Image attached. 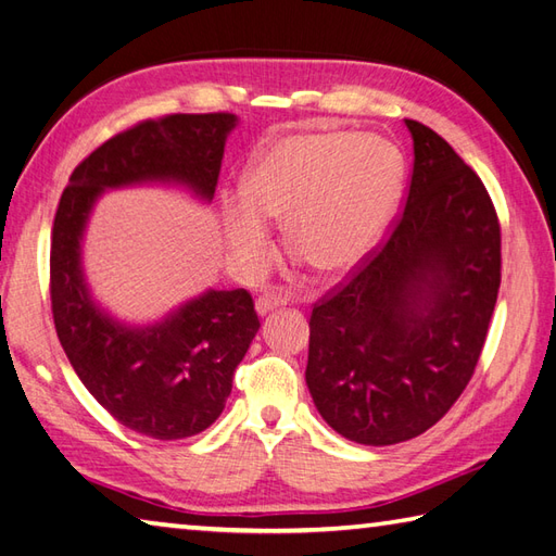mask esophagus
<instances>
[{"mask_svg":"<svg viewBox=\"0 0 556 556\" xmlns=\"http://www.w3.org/2000/svg\"><path fill=\"white\" fill-rule=\"evenodd\" d=\"M283 303H287V301H283L281 295H277L275 291H265L263 295H257V301H255V313H257V315H267L269 309L281 307Z\"/></svg>","mask_w":556,"mask_h":556,"instance_id":"esophagus-1","label":"esophagus"}]
</instances>
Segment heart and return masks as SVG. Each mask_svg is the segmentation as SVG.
I'll return each mask as SVG.
<instances>
[{"instance_id": "heart-1", "label": "heart", "mask_w": 556, "mask_h": 556, "mask_svg": "<svg viewBox=\"0 0 556 556\" xmlns=\"http://www.w3.org/2000/svg\"><path fill=\"white\" fill-rule=\"evenodd\" d=\"M405 185V159L377 135H293L243 175L247 199L223 201L227 247L247 273L273 255L265 217L283 223L293 255L321 277L357 267L389 231Z\"/></svg>"}]
</instances>
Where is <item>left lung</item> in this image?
Here are the masks:
<instances>
[{"instance_id": "1", "label": "left lung", "mask_w": 556, "mask_h": 556, "mask_svg": "<svg viewBox=\"0 0 556 556\" xmlns=\"http://www.w3.org/2000/svg\"><path fill=\"white\" fill-rule=\"evenodd\" d=\"M405 125L415 167L403 215L309 315V395L359 445L409 441L455 405L500 289V223L481 177L431 127Z\"/></svg>"}]
</instances>
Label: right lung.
<instances>
[{
	"label": "right lung",
	"instance_id": "add662e5",
	"mask_svg": "<svg viewBox=\"0 0 556 556\" xmlns=\"http://www.w3.org/2000/svg\"><path fill=\"white\" fill-rule=\"evenodd\" d=\"M231 113H177L111 137L75 167L51 229L49 291L59 341L97 403L127 429L177 441L223 415L261 321L247 289H208L147 327L103 313L83 269V237L106 189L179 185L213 201Z\"/></svg>",
	"mask_w": 556,
	"mask_h": 556
}]
</instances>
